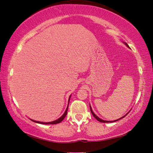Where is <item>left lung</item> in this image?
Listing matches in <instances>:
<instances>
[{
  "mask_svg": "<svg viewBox=\"0 0 153 153\" xmlns=\"http://www.w3.org/2000/svg\"><path fill=\"white\" fill-rule=\"evenodd\" d=\"M126 45V46H128L129 47V46L128 45V44L127 43H125ZM90 111H91V113H92V115L94 116V117L97 119V120L98 121H100V122H102V123H111V122H115V121H118V120H121V119H122V118H123V117H125V116H123V117H121V118H120V119H119V120H115V121H105V120H101V119H100L99 117H97V115H95V114L93 113V111H92V108H91V107H90Z\"/></svg>",
  "mask_w": 153,
  "mask_h": 153,
  "instance_id": "left-lung-1",
  "label": "left lung"
}]
</instances>
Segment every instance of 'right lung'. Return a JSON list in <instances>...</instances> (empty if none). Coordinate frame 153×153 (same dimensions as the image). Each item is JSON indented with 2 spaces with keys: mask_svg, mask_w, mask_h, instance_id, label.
<instances>
[{
  "mask_svg": "<svg viewBox=\"0 0 153 153\" xmlns=\"http://www.w3.org/2000/svg\"><path fill=\"white\" fill-rule=\"evenodd\" d=\"M69 99H70V97H69ZM67 109H68V107H67L65 112L64 113L63 115H62L60 118L58 119V120H55V121H52V122H40V121H34V120H32V121H33V122L41 123V124H56V123H59L61 122V121L63 120V119L65 117V116L67 115Z\"/></svg>",
  "mask_w": 153,
  "mask_h": 153,
  "instance_id": "obj_1",
  "label": "right lung"
}]
</instances>
